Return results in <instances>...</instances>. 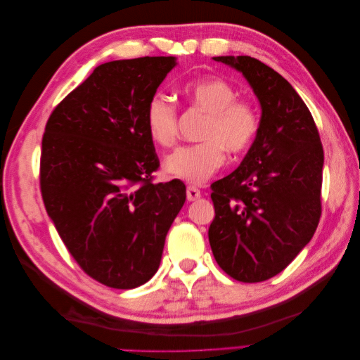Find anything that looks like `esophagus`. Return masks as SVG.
<instances>
[{
  "label": "esophagus",
  "instance_id": "esophagus-1",
  "mask_svg": "<svg viewBox=\"0 0 360 360\" xmlns=\"http://www.w3.org/2000/svg\"><path fill=\"white\" fill-rule=\"evenodd\" d=\"M200 197H201L200 189H197L195 186H188V189H186L188 201H197V200H200Z\"/></svg>",
  "mask_w": 360,
  "mask_h": 360
}]
</instances>
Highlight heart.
<instances>
[{"label": "heart", "instance_id": "obj_1", "mask_svg": "<svg viewBox=\"0 0 360 360\" xmlns=\"http://www.w3.org/2000/svg\"><path fill=\"white\" fill-rule=\"evenodd\" d=\"M181 94L191 110L205 114L202 143L177 148L167 158L165 169L191 184H201L224 165L225 151L242 155L254 144L259 112L250 101L238 99L230 82L216 76L188 82ZM146 127L158 146L172 147L179 139L177 108L163 96H153L146 108Z\"/></svg>", "mask_w": 360, "mask_h": 360}]
</instances>
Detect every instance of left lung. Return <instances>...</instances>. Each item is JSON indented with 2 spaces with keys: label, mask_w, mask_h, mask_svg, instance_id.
Wrapping results in <instances>:
<instances>
[{
  "label": "left lung",
  "mask_w": 360,
  "mask_h": 360,
  "mask_svg": "<svg viewBox=\"0 0 360 360\" xmlns=\"http://www.w3.org/2000/svg\"><path fill=\"white\" fill-rule=\"evenodd\" d=\"M214 60L242 72L261 105L254 144L210 195L216 263L252 284L281 274L317 230L324 151L308 106L285 78L249 56Z\"/></svg>",
  "instance_id": "left-lung-1"
}]
</instances>
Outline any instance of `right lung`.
<instances>
[{"instance_id":"obj_1","label":"right lung","mask_w":360,"mask_h":360,"mask_svg":"<svg viewBox=\"0 0 360 360\" xmlns=\"http://www.w3.org/2000/svg\"><path fill=\"white\" fill-rule=\"evenodd\" d=\"M174 57L97 66L56 106L41 138L40 192L63 243L86 275L129 290L160 264L186 200L180 180L155 183L159 158L146 108Z\"/></svg>"}]
</instances>
